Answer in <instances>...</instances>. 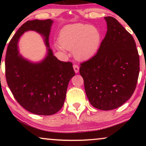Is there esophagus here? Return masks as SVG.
<instances>
[{
  "mask_svg": "<svg viewBox=\"0 0 146 146\" xmlns=\"http://www.w3.org/2000/svg\"><path fill=\"white\" fill-rule=\"evenodd\" d=\"M73 68H74V72H75L76 73L78 72L79 69H80V68H79L77 64H74Z\"/></svg>",
  "mask_w": 146,
  "mask_h": 146,
  "instance_id": "34e87169",
  "label": "esophagus"
}]
</instances>
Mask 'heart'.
Returning <instances> with one entry per match:
<instances>
[{"instance_id":"1","label":"heart","mask_w":146,"mask_h":146,"mask_svg":"<svg viewBox=\"0 0 146 146\" xmlns=\"http://www.w3.org/2000/svg\"><path fill=\"white\" fill-rule=\"evenodd\" d=\"M101 35L97 28L88 25L74 24L61 30L58 37V49L72 50L74 56L78 60H86L95 55L98 49Z\"/></svg>"}]
</instances>
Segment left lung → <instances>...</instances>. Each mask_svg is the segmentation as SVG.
Here are the masks:
<instances>
[{"mask_svg": "<svg viewBox=\"0 0 146 146\" xmlns=\"http://www.w3.org/2000/svg\"><path fill=\"white\" fill-rule=\"evenodd\" d=\"M104 19L106 35L96 54L80 64V74L91 104L111 110L132 96L138 79L139 57L132 36L114 18Z\"/></svg>", "mask_w": 146, "mask_h": 146, "instance_id": "8db88e82", "label": "left lung"}]
</instances>
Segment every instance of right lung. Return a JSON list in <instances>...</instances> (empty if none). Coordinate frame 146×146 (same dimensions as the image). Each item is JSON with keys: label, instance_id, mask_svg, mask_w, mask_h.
<instances>
[{"label": "right lung", "instance_id": "obj_1", "mask_svg": "<svg viewBox=\"0 0 146 146\" xmlns=\"http://www.w3.org/2000/svg\"><path fill=\"white\" fill-rule=\"evenodd\" d=\"M52 23L50 19L26 22L12 38L6 53L8 86L19 104L36 115H52L62 108L68 85L75 75L72 63L58 60L50 48L48 37ZM29 30L37 31L45 38L48 53L40 63H31L19 55L17 42Z\"/></svg>", "mask_w": 146, "mask_h": 146}]
</instances>
